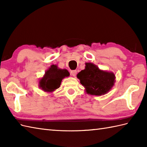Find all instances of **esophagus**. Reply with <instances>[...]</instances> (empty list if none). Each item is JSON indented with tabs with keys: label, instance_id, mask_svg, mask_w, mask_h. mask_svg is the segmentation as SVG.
I'll return each instance as SVG.
<instances>
[{
	"label": "esophagus",
	"instance_id": "obj_1",
	"mask_svg": "<svg viewBox=\"0 0 147 147\" xmlns=\"http://www.w3.org/2000/svg\"><path fill=\"white\" fill-rule=\"evenodd\" d=\"M71 73L72 75H73V76H76V74H77V71H76V70H73L71 71Z\"/></svg>",
	"mask_w": 147,
	"mask_h": 147
}]
</instances>
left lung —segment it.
<instances>
[{"label":"left lung","instance_id":"obj_1","mask_svg":"<svg viewBox=\"0 0 147 147\" xmlns=\"http://www.w3.org/2000/svg\"><path fill=\"white\" fill-rule=\"evenodd\" d=\"M85 64V69L77 74V78L85 88L86 92L98 96L110 91L115 83L114 74L100 69L96 65L90 62Z\"/></svg>","mask_w":147,"mask_h":147}]
</instances>
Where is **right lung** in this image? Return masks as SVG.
Segmentation results:
<instances>
[{
    "instance_id": "add662e5",
    "label": "right lung",
    "mask_w": 147,
    "mask_h": 147,
    "mask_svg": "<svg viewBox=\"0 0 147 147\" xmlns=\"http://www.w3.org/2000/svg\"><path fill=\"white\" fill-rule=\"evenodd\" d=\"M69 76V73L67 69H59L57 65L53 64L40 80L39 87L44 92H52L60 87L62 79Z\"/></svg>"
}]
</instances>
